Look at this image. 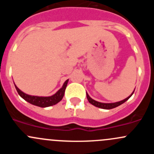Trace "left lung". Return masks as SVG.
Wrapping results in <instances>:
<instances>
[{
	"mask_svg": "<svg viewBox=\"0 0 154 154\" xmlns=\"http://www.w3.org/2000/svg\"><path fill=\"white\" fill-rule=\"evenodd\" d=\"M133 92H134V91H133ZM132 94L130 96H129L128 97H127V98L125 99V100H122V101H119V102H116V103H100V102H97L96 101V100H93V99H91V97L88 96V94H86V96H87V99H88V102H89L90 103H91L92 105H94V106H97V107H99V108H101V109H113V108H116V107L120 106L121 104H122V103H125V101H127V100H128L129 98H130V97L132 96Z\"/></svg>",
	"mask_w": 154,
	"mask_h": 154,
	"instance_id": "left-lung-1",
	"label": "left lung"
}]
</instances>
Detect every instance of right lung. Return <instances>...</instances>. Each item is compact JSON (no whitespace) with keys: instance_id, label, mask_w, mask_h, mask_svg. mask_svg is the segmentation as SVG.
Returning <instances> with one entry per match:
<instances>
[{"instance_id":"add662e5","label":"right lung","mask_w":154,"mask_h":154,"mask_svg":"<svg viewBox=\"0 0 154 154\" xmlns=\"http://www.w3.org/2000/svg\"><path fill=\"white\" fill-rule=\"evenodd\" d=\"M68 82V80L65 82L63 87L55 94L51 96V97H37V96L28 95V94H26L25 93L21 91L18 87L15 86H15L17 91H18V94L22 98H24L26 101L29 102V103L35 105V106H38L40 107H47L57 104V103H59L63 99L65 94V91H66V86H67Z\"/></svg>"}]
</instances>
